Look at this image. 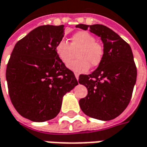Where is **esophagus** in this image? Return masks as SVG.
I'll list each match as a JSON object with an SVG mask.
<instances>
[{
  "label": "esophagus",
  "instance_id": "esophagus-1",
  "mask_svg": "<svg viewBox=\"0 0 147 147\" xmlns=\"http://www.w3.org/2000/svg\"><path fill=\"white\" fill-rule=\"evenodd\" d=\"M75 78H77V80H78V78H79V74H75Z\"/></svg>",
  "mask_w": 147,
  "mask_h": 147
}]
</instances>
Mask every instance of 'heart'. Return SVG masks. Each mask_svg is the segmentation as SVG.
<instances>
[{
  "mask_svg": "<svg viewBox=\"0 0 147 147\" xmlns=\"http://www.w3.org/2000/svg\"><path fill=\"white\" fill-rule=\"evenodd\" d=\"M56 53L61 61L68 65L72 60L77 57L69 65L75 73H85L90 66L96 67L101 63L104 54L103 45L96 42V38L87 31H78L71 37V43L61 39L56 45Z\"/></svg>",
  "mask_w": 147,
  "mask_h": 147,
  "instance_id": "b5f03b06",
  "label": "heart"
}]
</instances>
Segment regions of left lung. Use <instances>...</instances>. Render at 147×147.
<instances>
[{"label": "left lung", "instance_id": "obj_1", "mask_svg": "<svg viewBox=\"0 0 147 147\" xmlns=\"http://www.w3.org/2000/svg\"><path fill=\"white\" fill-rule=\"evenodd\" d=\"M76 27L100 37L103 60L90 74H81L78 82L87 88V95L79 100L88 117L110 121L121 115L129 103L137 79V68L130 46L120 35L100 24H78Z\"/></svg>", "mask_w": 147, "mask_h": 147}]
</instances>
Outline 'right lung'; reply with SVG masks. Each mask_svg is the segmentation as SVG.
Here are the masks:
<instances>
[{
	"label": "right lung",
	"mask_w": 147,
	"mask_h": 147,
	"mask_svg": "<svg viewBox=\"0 0 147 147\" xmlns=\"http://www.w3.org/2000/svg\"><path fill=\"white\" fill-rule=\"evenodd\" d=\"M64 34V25L36 27L15 44L8 62L10 100L22 117L32 121L57 117L63 96L78 84L56 53Z\"/></svg>",
	"instance_id": "obj_1"
}]
</instances>
